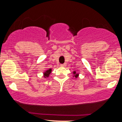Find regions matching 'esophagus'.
<instances>
[{
	"mask_svg": "<svg viewBox=\"0 0 122 122\" xmlns=\"http://www.w3.org/2000/svg\"><path fill=\"white\" fill-rule=\"evenodd\" d=\"M66 66V63H64V64H61V66Z\"/></svg>",
	"mask_w": 122,
	"mask_h": 122,
	"instance_id": "1",
	"label": "esophagus"
}]
</instances>
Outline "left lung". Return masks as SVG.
Here are the masks:
<instances>
[{"instance_id": "1", "label": "left lung", "mask_w": 122, "mask_h": 122, "mask_svg": "<svg viewBox=\"0 0 122 122\" xmlns=\"http://www.w3.org/2000/svg\"><path fill=\"white\" fill-rule=\"evenodd\" d=\"M73 73H74V74H75V77H76V78H77V77H78V74H76V71H74V72H73Z\"/></svg>"}]
</instances>
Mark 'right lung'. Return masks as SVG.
Here are the masks:
<instances>
[{
  "label": "right lung",
  "mask_w": 122,
  "mask_h": 122,
  "mask_svg": "<svg viewBox=\"0 0 122 122\" xmlns=\"http://www.w3.org/2000/svg\"><path fill=\"white\" fill-rule=\"evenodd\" d=\"M51 69H49V70H48V71H46V72L44 73L45 77H48V76H49V74H51Z\"/></svg>",
  "instance_id": "1"
}]
</instances>
